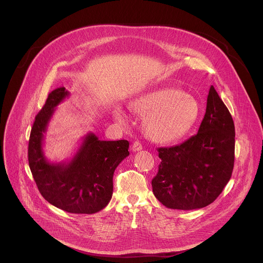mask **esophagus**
Wrapping results in <instances>:
<instances>
[{
	"label": "esophagus",
	"instance_id": "obj_1",
	"mask_svg": "<svg viewBox=\"0 0 263 263\" xmlns=\"http://www.w3.org/2000/svg\"><path fill=\"white\" fill-rule=\"evenodd\" d=\"M141 148H142V144L139 141L133 142V144H132V151L133 152H138V151H140Z\"/></svg>",
	"mask_w": 263,
	"mask_h": 263
}]
</instances>
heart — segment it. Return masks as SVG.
Wrapping results in <instances>:
<instances>
[{
  "label": "heart",
  "mask_w": 263,
  "mask_h": 263,
  "mask_svg": "<svg viewBox=\"0 0 263 263\" xmlns=\"http://www.w3.org/2000/svg\"><path fill=\"white\" fill-rule=\"evenodd\" d=\"M133 114L145 118L146 136L159 143H168L184 138L200 118V104L192 96L176 88H157L141 93L129 102ZM115 118L127 124L126 115L115 109Z\"/></svg>",
  "instance_id": "1"
}]
</instances>
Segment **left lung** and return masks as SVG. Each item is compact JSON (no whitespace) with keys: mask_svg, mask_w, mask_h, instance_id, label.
<instances>
[{"mask_svg":"<svg viewBox=\"0 0 263 263\" xmlns=\"http://www.w3.org/2000/svg\"><path fill=\"white\" fill-rule=\"evenodd\" d=\"M234 149L233 119L211 85L198 134L181 144L158 148L161 162L152 180L155 197L171 209L208 206L231 178Z\"/></svg>","mask_w":263,"mask_h":263,"instance_id":"1","label":"left lung"}]
</instances>
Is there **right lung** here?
I'll list each match as a JSON object with an SVG mask.
<instances>
[{
  "label": "right lung",
  "instance_id": "add662e5",
  "mask_svg": "<svg viewBox=\"0 0 263 263\" xmlns=\"http://www.w3.org/2000/svg\"><path fill=\"white\" fill-rule=\"evenodd\" d=\"M68 96L64 87L56 88L36 116L29 139V166L39 191L50 204L70 213L91 214L110 202L114 174L129 156V142L100 140L89 132L71 159L50 162L44 151L45 135L56 107Z\"/></svg>",
  "mask_w": 263,
  "mask_h": 263
}]
</instances>
